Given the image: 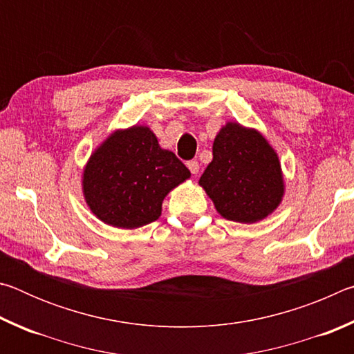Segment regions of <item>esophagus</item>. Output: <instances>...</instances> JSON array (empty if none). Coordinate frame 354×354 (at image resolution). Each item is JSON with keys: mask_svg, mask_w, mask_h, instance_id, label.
I'll use <instances>...</instances> for the list:
<instances>
[{"mask_svg": "<svg viewBox=\"0 0 354 354\" xmlns=\"http://www.w3.org/2000/svg\"><path fill=\"white\" fill-rule=\"evenodd\" d=\"M187 167H189V170H190L192 175H196V173L200 171V164H198V160H189V162H187Z\"/></svg>", "mask_w": 354, "mask_h": 354, "instance_id": "obj_1", "label": "esophagus"}]
</instances>
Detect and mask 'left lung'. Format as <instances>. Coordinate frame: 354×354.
Returning a JSON list of instances; mask_svg holds the SVG:
<instances>
[{
	"instance_id": "8db88e82",
	"label": "left lung",
	"mask_w": 354,
	"mask_h": 354,
	"mask_svg": "<svg viewBox=\"0 0 354 354\" xmlns=\"http://www.w3.org/2000/svg\"><path fill=\"white\" fill-rule=\"evenodd\" d=\"M200 185L226 220L256 223L279 206L284 179L278 154L259 131L230 122L212 145Z\"/></svg>"
}]
</instances>
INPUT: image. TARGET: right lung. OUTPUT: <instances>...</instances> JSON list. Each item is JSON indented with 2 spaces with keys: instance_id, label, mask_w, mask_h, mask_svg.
I'll use <instances>...</instances> for the list:
<instances>
[{
  "instance_id": "1",
  "label": "right lung",
  "mask_w": 354,
  "mask_h": 354,
  "mask_svg": "<svg viewBox=\"0 0 354 354\" xmlns=\"http://www.w3.org/2000/svg\"><path fill=\"white\" fill-rule=\"evenodd\" d=\"M190 171L159 147L148 127L112 133L92 153L82 173L87 206L106 225L134 230L160 217L162 201Z\"/></svg>"
}]
</instances>
